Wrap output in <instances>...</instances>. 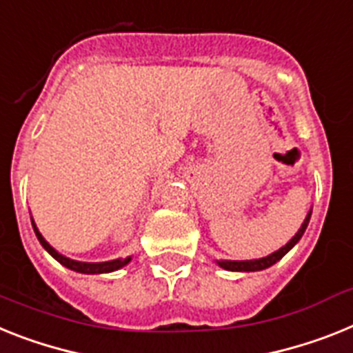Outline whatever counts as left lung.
<instances>
[{"label": "left lung", "mask_w": 353, "mask_h": 353, "mask_svg": "<svg viewBox=\"0 0 353 353\" xmlns=\"http://www.w3.org/2000/svg\"><path fill=\"white\" fill-rule=\"evenodd\" d=\"M310 213L312 212L307 213V217H305L303 224H301V228L298 230V233H296V235L292 236L291 241L287 242L283 248H280V250L274 251V253L268 254V256H263V259H256V260H217V263L221 265L222 269H226V271H242V272L262 271V269L271 268L272 263H276L278 260L282 259V256H285V253H289V251H291L292 248L298 244V241H300L301 236H303L305 230H307V226H309Z\"/></svg>", "instance_id": "8db88e82"}]
</instances>
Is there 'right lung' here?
<instances>
[{"label":"right lung","mask_w":353,"mask_h":353,"mask_svg":"<svg viewBox=\"0 0 353 353\" xmlns=\"http://www.w3.org/2000/svg\"><path fill=\"white\" fill-rule=\"evenodd\" d=\"M32 226H34V232L37 235V241L41 242L44 250L48 251L52 254L53 259L57 260L59 263H62L64 268L71 269V271H77V272H82V274H102V272H111V271H118L121 269L123 265L131 262V256H127V259H117V260H109V262H79V260H71L64 254H61L59 251H55L48 242L44 241V236L41 235L37 226H35V222L32 221Z\"/></svg>","instance_id":"right-lung-1"}]
</instances>
